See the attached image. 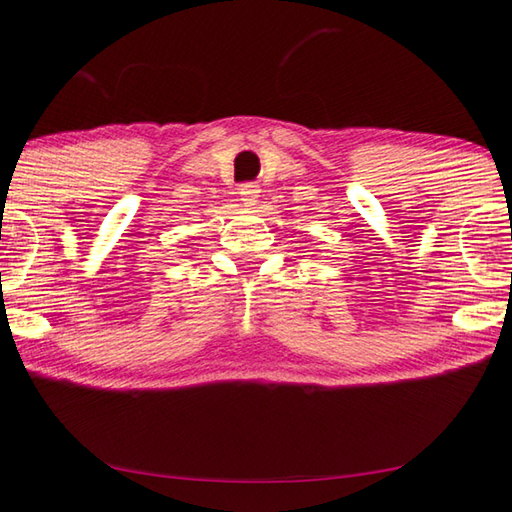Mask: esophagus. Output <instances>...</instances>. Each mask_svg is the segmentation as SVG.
I'll use <instances>...</instances> for the list:
<instances>
[{"mask_svg":"<svg viewBox=\"0 0 512 512\" xmlns=\"http://www.w3.org/2000/svg\"><path fill=\"white\" fill-rule=\"evenodd\" d=\"M239 195L244 197L246 204H255V199L259 197V186L248 182V184H242V188H239Z\"/></svg>","mask_w":512,"mask_h":512,"instance_id":"1","label":"esophagus"}]
</instances>
